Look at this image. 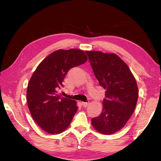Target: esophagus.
Here are the masks:
<instances>
[{"label":"esophagus","instance_id":"esophagus-1","mask_svg":"<svg viewBox=\"0 0 161 161\" xmlns=\"http://www.w3.org/2000/svg\"><path fill=\"white\" fill-rule=\"evenodd\" d=\"M89 104V102H81V105H82V107H88Z\"/></svg>","mask_w":161,"mask_h":161}]
</instances>
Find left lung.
I'll use <instances>...</instances> for the list:
<instances>
[{"mask_svg": "<svg viewBox=\"0 0 161 161\" xmlns=\"http://www.w3.org/2000/svg\"><path fill=\"white\" fill-rule=\"evenodd\" d=\"M86 53L95 77L106 90L102 114L92 119V124L102 134H113L125 126L134 111L138 97L137 83L128 65L116 54Z\"/></svg>", "mask_w": 161, "mask_h": 161, "instance_id": "left-lung-1", "label": "left lung"}]
</instances>
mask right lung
<instances>
[{"mask_svg": "<svg viewBox=\"0 0 161 161\" xmlns=\"http://www.w3.org/2000/svg\"><path fill=\"white\" fill-rule=\"evenodd\" d=\"M87 57L77 49L58 50L38 65L27 89V102L32 119L50 134H59L69 126L77 111V102L58 94L71 68L84 64Z\"/></svg>", "mask_w": 161, "mask_h": 161, "instance_id": "right-lung-1", "label": "right lung"}]
</instances>
